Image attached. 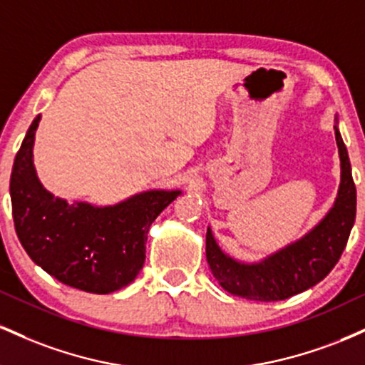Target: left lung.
I'll return each mask as SVG.
<instances>
[{
  "label": "left lung",
  "mask_w": 365,
  "mask_h": 365,
  "mask_svg": "<svg viewBox=\"0 0 365 365\" xmlns=\"http://www.w3.org/2000/svg\"><path fill=\"white\" fill-rule=\"evenodd\" d=\"M340 154V187L333 207L299 240L292 242L257 262H244L217 245L207 226L206 257L220 287L235 297L259 302H276L302 293L329 274L345 250L357 211V190L351 178L349 150L334 125Z\"/></svg>",
  "instance_id": "1"
}]
</instances>
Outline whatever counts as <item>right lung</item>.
Wrapping results in <instances>:
<instances>
[{
  "instance_id": "obj_1",
  "label": "right lung",
  "mask_w": 365,
  "mask_h": 365,
  "mask_svg": "<svg viewBox=\"0 0 365 365\" xmlns=\"http://www.w3.org/2000/svg\"><path fill=\"white\" fill-rule=\"evenodd\" d=\"M41 115L16 153L10 197L25 252L58 282L89 293H111L137 278L145 261L150 225L182 190L139 192L113 206L68 204L46 190L34 168Z\"/></svg>"
}]
</instances>
